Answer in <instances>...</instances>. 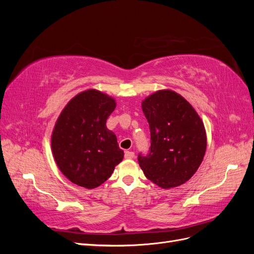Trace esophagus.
<instances>
[{
    "label": "esophagus",
    "mask_w": 254,
    "mask_h": 254,
    "mask_svg": "<svg viewBox=\"0 0 254 254\" xmlns=\"http://www.w3.org/2000/svg\"><path fill=\"white\" fill-rule=\"evenodd\" d=\"M134 158V152L133 151H125V159H133Z\"/></svg>",
    "instance_id": "1"
}]
</instances>
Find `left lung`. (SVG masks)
Returning <instances> with one entry per match:
<instances>
[{
  "instance_id": "left-lung-1",
  "label": "left lung",
  "mask_w": 254,
  "mask_h": 254,
  "mask_svg": "<svg viewBox=\"0 0 254 254\" xmlns=\"http://www.w3.org/2000/svg\"><path fill=\"white\" fill-rule=\"evenodd\" d=\"M150 129L148 155L137 161L146 178L162 189L179 187L200 166L205 149L204 125L191 105L172 90H160L142 102Z\"/></svg>"
}]
</instances>
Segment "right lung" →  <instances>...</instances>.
Segmentation results:
<instances>
[{"mask_svg":"<svg viewBox=\"0 0 254 254\" xmlns=\"http://www.w3.org/2000/svg\"><path fill=\"white\" fill-rule=\"evenodd\" d=\"M115 99L89 89L61 111L52 133V151L60 172L86 189L101 186L124 158L117 135L106 126Z\"/></svg>","mask_w":254,"mask_h":254,"instance_id":"right-lung-1","label":"right lung"}]
</instances>
